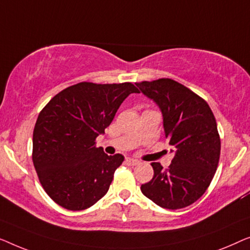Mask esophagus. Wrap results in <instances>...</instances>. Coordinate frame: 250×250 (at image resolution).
<instances>
[{
	"mask_svg": "<svg viewBox=\"0 0 250 250\" xmlns=\"http://www.w3.org/2000/svg\"><path fill=\"white\" fill-rule=\"evenodd\" d=\"M125 162L128 165H137L139 164V161L138 160H135V159H131V157H126Z\"/></svg>",
	"mask_w": 250,
	"mask_h": 250,
	"instance_id": "esophagus-1",
	"label": "esophagus"
}]
</instances>
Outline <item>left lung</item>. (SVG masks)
<instances>
[{
    "label": "left lung",
    "instance_id": "8db88e82",
    "mask_svg": "<svg viewBox=\"0 0 250 250\" xmlns=\"http://www.w3.org/2000/svg\"><path fill=\"white\" fill-rule=\"evenodd\" d=\"M136 85L160 107L165 137L174 152L167 170L152 163L153 179L140 190L163 208H184L204 195L215 174L221 152L216 120L206 101L174 80Z\"/></svg>",
    "mask_w": 250,
    "mask_h": 250
}]
</instances>
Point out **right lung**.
I'll use <instances>...</instances> for the list:
<instances>
[{"label":"right lung","instance_id":"1","mask_svg":"<svg viewBox=\"0 0 250 250\" xmlns=\"http://www.w3.org/2000/svg\"><path fill=\"white\" fill-rule=\"evenodd\" d=\"M131 83H79L56 94L41 111L33 133V162L46 194L60 206L83 210L106 194L124 162L95 146L126 97Z\"/></svg>","mask_w":250,"mask_h":250}]
</instances>
